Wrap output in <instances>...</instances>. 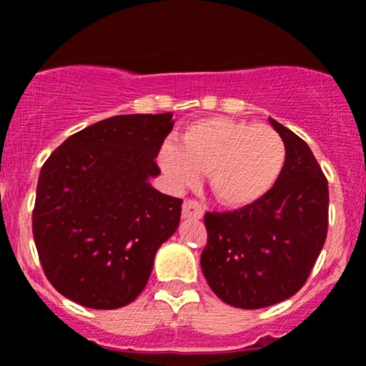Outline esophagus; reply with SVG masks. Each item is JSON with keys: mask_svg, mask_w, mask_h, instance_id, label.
<instances>
[{"mask_svg": "<svg viewBox=\"0 0 366 366\" xmlns=\"http://www.w3.org/2000/svg\"><path fill=\"white\" fill-rule=\"evenodd\" d=\"M203 207L194 199H186L182 204V217L184 218H201L203 217Z\"/></svg>", "mask_w": 366, "mask_h": 366, "instance_id": "34e87169", "label": "esophagus"}]
</instances>
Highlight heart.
<instances>
[{
	"instance_id": "b5f03b06",
	"label": "heart",
	"mask_w": 366,
	"mask_h": 366,
	"mask_svg": "<svg viewBox=\"0 0 366 366\" xmlns=\"http://www.w3.org/2000/svg\"><path fill=\"white\" fill-rule=\"evenodd\" d=\"M158 162L177 187L194 186L208 172L209 187L227 207H247L264 197L287 162V148L268 125L225 117L197 120L180 136V146L165 142Z\"/></svg>"
}]
</instances>
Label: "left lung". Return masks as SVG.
<instances>
[{"label":"left lung","mask_w":366,"mask_h":366,"mask_svg":"<svg viewBox=\"0 0 366 366\" xmlns=\"http://www.w3.org/2000/svg\"><path fill=\"white\" fill-rule=\"evenodd\" d=\"M268 120L287 148L279 182L253 204L204 215L201 270L222 301L242 310L267 308L300 291L329 229V186L312 149Z\"/></svg>","instance_id":"left-lung-1"}]
</instances>
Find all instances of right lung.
Returning a JSON list of instances; mask_svg holds the SVG:
<instances>
[{"mask_svg": "<svg viewBox=\"0 0 366 366\" xmlns=\"http://www.w3.org/2000/svg\"><path fill=\"white\" fill-rule=\"evenodd\" d=\"M172 113L117 115L74 134L44 162L32 234L51 285L75 303L115 310L148 284L182 199L151 187Z\"/></svg>", "mask_w": 366, "mask_h": 366, "instance_id": "add662e5", "label": "right lung"}]
</instances>
